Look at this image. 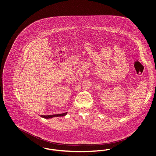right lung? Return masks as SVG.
Segmentation results:
<instances>
[{
  "instance_id": "add662e5",
  "label": "right lung",
  "mask_w": 156,
  "mask_h": 156,
  "mask_svg": "<svg viewBox=\"0 0 156 156\" xmlns=\"http://www.w3.org/2000/svg\"><path fill=\"white\" fill-rule=\"evenodd\" d=\"M67 114L66 113H61V114H56V115H41L40 116L42 118H44L45 119H49V118H51L53 117H57V116H65Z\"/></svg>"
}]
</instances>
